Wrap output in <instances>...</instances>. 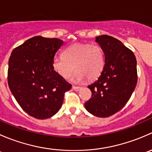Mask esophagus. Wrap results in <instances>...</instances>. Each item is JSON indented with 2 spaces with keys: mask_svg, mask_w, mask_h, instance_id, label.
Instances as JSON below:
<instances>
[{
  "mask_svg": "<svg viewBox=\"0 0 152 152\" xmlns=\"http://www.w3.org/2000/svg\"><path fill=\"white\" fill-rule=\"evenodd\" d=\"M72 88H73V90H76V91H79V90L81 89V87H76V86H73V87H72Z\"/></svg>",
  "mask_w": 152,
  "mask_h": 152,
  "instance_id": "obj_1",
  "label": "esophagus"
}]
</instances>
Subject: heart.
I'll return each mask as SVG.
<instances>
[{
  "label": "heart",
  "mask_w": 152,
  "mask_h": 152,
  "mask_svg": "<svg viewBox=\"0 0 152 152\" xmlns=\"http://www.w3.org/2000/svg\"><path fill=\"white\" fill-rule=\"evenodd\" d=\"M63 56L53 59V69L63 79L70 77L76 70L73 80L80 82L87 79H98L105 65V52L100 45L90 43H75L65 49Z\"/></svg>",
  "instance_id": "heart-1"
}]
</instances>
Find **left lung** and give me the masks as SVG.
<instances>
[{
  "label": "left lung",
  "mask_w": 152,
  "mask_h": 152,
  "mask_svg": "<svg viewBox=\"0 0 152 152\" xmlns=\"http://www.w3.org/2000/svg\"><path fill=\"white\" fill-rule=\"evenodd\" d=\"M105 52V65L99 79L87 86L92 96L85 104L92 115L107 118L115 114L128 102L137 82L134 53L118 39L109 35L96 37Z\"/></svg>",
  "instance_id": "8db88e82"
}]
</instances>
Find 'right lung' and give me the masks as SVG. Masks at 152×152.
<instances>
[{"instance_id":"obj_1","label":"right lung","mask_w":152,"mask_h":152,"mask_svg":"<svg viewBox=\"0 0 152 152\" xmlns=\"http://www.w3.org/2000/svg\"><path fill=\"white\" fill-rule=\"evenodd\" d=\"M63 44L57 38L36 36L12 50L8 85L21 108L29 115L46 119L54 115L71 85L52 67L55 53Z\"/></svg>"}]
</instances>
